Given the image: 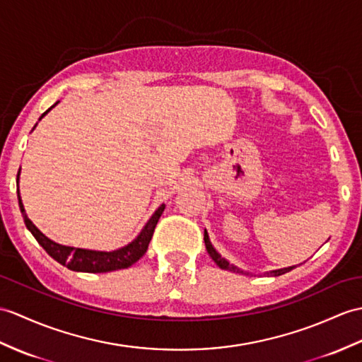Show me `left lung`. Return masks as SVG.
Returning a JSON list of instances; mask_svg holds the SVG:
<instances>
[{"label": "left lung", "mask_w": 362, "mask_h": 362, "mask_svg": "<svg viewBox=\"0 0 362 362\" xmlns=\"http://www.w3.org/2000/svg\"><path fill=\"white\" fill-rule=\"evenodd\" d=\"M204 240H205V247H206V251H208V255L211 256V259L214 260V262L219 265L222 270H230V272H236V273H243L242 270H239L238 267H234V265H231L228 260H225L219 253H217V251L213 248V245H211V242H209V238H208V233L205 231V236H204ZM293 268L295 267H288V268H281V270H274V272H270V274L272 276H281V274H284V273H288L290 270H293Z\"/></svg>", "instance_id": "8db88e82"}]
</instances>
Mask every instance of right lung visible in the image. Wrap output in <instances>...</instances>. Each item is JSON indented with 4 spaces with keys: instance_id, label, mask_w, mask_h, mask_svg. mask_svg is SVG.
<instances>
[{
    "instance_id": "obj_1",
    "label": "right lung",
    "mask_w": 362,
    "mask_h": 362,
    "mask_svg": "<svg viewBox=\"0 0 362 362\" xmlns=\"http://www.w3.org/2000/svg\"><path fill=\"white\" fill-rule=\"evenodd\" d=\"M55 105L50 106L47 111L40 117V119H43V117ZM33 128H35V126H33ZM18 175H20V171H18ZM18 175H16V183H18ZM16 194H18V204H20L24 223H26L28 230L32 233V236L35 238L40 245L45 248L46 253L52 259H55L58 264H62V265L69 268V270L83 272V273H107V272L120 270V268H128L132 264H136L137 260L146 253L151 238H153L154 230H156V225H157L158 219H160V216L165 209L163 204L158 206L156 209V213L151 216L148 223L143 226V230L140 231L139 236L131 243H128L126 247L119 248L115 251H92V250L60 245V243H55L54 240L46 238L45 234L41 233L26 216V211H24V206L21 204L20 191H16Z\"/></svg>"
}]
</instances>
